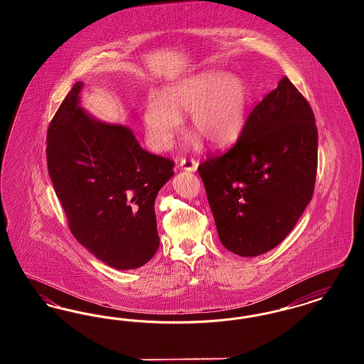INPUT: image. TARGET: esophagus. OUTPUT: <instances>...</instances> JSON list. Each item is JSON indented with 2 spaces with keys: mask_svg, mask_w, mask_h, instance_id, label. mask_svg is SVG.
Listing matches in <instances>:
<instances>
[{
  "mask_svg": "<svg viewBox=\"0 0 364 364\" xmlns=\"http://www.w3.org/2000/svg\"><path fill=\"white\" fill-rule=\"evenodd\" d=\"M180 168L183 171H188V172H195L198 169V162L192 158H183L180 159Z\"/></svg>",
  "mask_w": 364,
  "mask_h": 364,
  "instance_id": "34e87169",
  "label": "esophagus"
}]
</instances>
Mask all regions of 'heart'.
<instances>
[{"label": "heart", "instance_id": "heart-1", "mask_svg": "<svg viewBox=\"0 0 364 364\" xmlns=\"http://www.w3.org/2000/svg\"><path fill=\"white\" fill-rule=\"evenodd\" d=\"M248 104V86L235 73L191 76L166 87L164 95L147 97L143 106L147 140L154 150H168L181 125V114L191 113V128L211 146L224 147L240 136Z\"/></svg>", "mask_w": 364, "mask_h": 364}]
</instances>
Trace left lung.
<instances>
[{
	"instance_id": "8db88e82",
	"label": "left lung",
	"mask_w": 364,
	"mask_h": 364,
	"mask_svg": "<svg viewBox=\"0 0 364 364\" xmlns=\"http://www.w3.org/2000/svg\"><path fill=\"white\" fill-rule=\"evenodd\" d=\"M316 164L311 106L285 76L254 107L236 144L198 168L226 250L251 258L282 242L311 200Z\"/></svg>"
}]
</instances>
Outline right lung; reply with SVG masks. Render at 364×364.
<instances>
[{"mask_svg": "<svg viewBox=\"0 0 364 364\" xmlns=\"http://www.w3.org/2000/svg\"><path fill=\"white\" fill-rule=\"evenodd\" d=\"M82 88L73 85L49 125V176L75 239L110 267L138 269L158 250L154 203L174 164L143 150L131 128L90 116Z\"/></svg>", "mask_w": 364, "mask_h": 364, "instance_id": "1", "label": "right lung"}]
</instances>
